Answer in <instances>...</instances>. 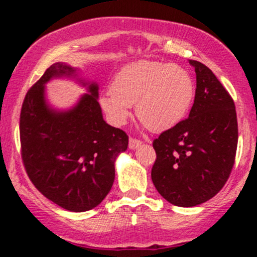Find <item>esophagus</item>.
<instances>
[{
	"instance_id": "34e87169",
	"label": "esophagus",
	"mask_w": 257,
	"mask_h": 257,
	"mask_svg": "<svg viewBox=\"0 0 257 257\" xmlns=\"http://www.w3.org/2000/svg\"><path fill=\"white\" fill-rule=\"evenodd\" d=\"M140 145H141V141L138 140V139H135V138L129 139V149L135 150L137 147H139Z\"/></svg>"
}]
</instances>
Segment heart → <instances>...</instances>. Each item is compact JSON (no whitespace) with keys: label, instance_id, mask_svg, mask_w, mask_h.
I'll return each instance as SVG.
<instances>
[{"label":"heart","instance_id":"obj_1","mask_svg":"<svg viewBox=\"0 0 257 257\" xmlns=\"http://www.w3.org/2000/svg\"><path fill=\"white\" fill-rule=\"evenodd\" d=\"M194 98V82L184 67L141 60L125 65L114 75L111 90L100 106L112 124H125L132 105L152 132L173 128L186 116Z\"/></svg>","mask_w":257,"mask_h":257}]
</instances>
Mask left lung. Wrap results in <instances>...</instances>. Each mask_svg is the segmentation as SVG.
<instances>
[{"label": "left lung", "mask_w": 257, "mask_h": 257, "mask_svg": "<svg viewBox=\"0 0 257 257\" xmlns=\"http://www.w3.org/2000/svg\"><path fill=\"white\" fill-rule=\"evenodd\" d=\"M197 78L187 118L153 140V185L176 206L199 205L221 191L234 166L238 122L234 101L209 67L190 60Z\"/></svg>", "instance_id": "8db88e82"}]
</instances>
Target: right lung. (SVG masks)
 <instances>
[{"instance_id": "add662e5", "label": "right lung", "mask_w": 257, "mask_h": 257, "mask_svg": "<svg viewBox=\"0 0 257 257\" xmlns=\"http://www.w3.org/2000/svg\"><path fill=\"white\" fill-rule=\"evenodd\" d=\"M73 73L71 66L57 63L28 90L20 112V146L35 187L61 208L82 213L110 192L114 161L128 147V135L102 118L96 84L88 85L90 94L70 111H54L46 104L44 83Z\"/></svg>"}]
</instances>
